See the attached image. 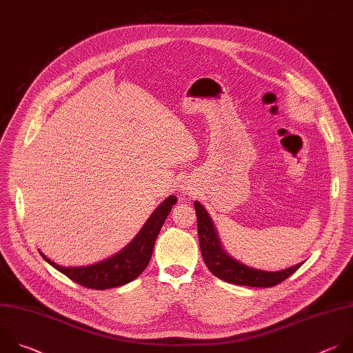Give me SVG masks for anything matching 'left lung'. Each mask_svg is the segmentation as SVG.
I'll return each mask as SVG.
<instances>
[{
    "label": "left lung",
    "mask_w": 353,
    "mask_h": 353,
    "mask_svg": "<svg viewBox=\"0 0 353 353\" xmlns=\"http://www.w3.org/2000/svg\"><path fill=\"white\" fill-rule=\"evenodd\" d=\"M194 208L196 212V227L201 254L205 265L208 266L210 273L217 279H221L230 284L239 285L274 287L283 283L291 274H294L303 265L302 262L281 272H265L245 266L237 259L231 258L223 250L217 231L205 208L198 201L194 202Z\"/></svg>",
    "instance_id": "8db88e82"
}]
</instances>
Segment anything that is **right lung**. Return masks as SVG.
I'll return each mask as SVG.
<instances>
[{
    "label": "right lung",
    "mask_w": 353,
    "mask_h": 353,
    "mask_svg": "<svg viewBox=\"0 0 353 353\" xmlns=\"http://www.w3.org/2000/svg\"><path fill=\"white\" fill-rule=\"evenodd\" d=\"M176 202L177 198L174 195L166 198L154 210L141 231L126 248L99 263L80 268H65L48 259L43 252L40 254L52 268L83 287L108 290L125 285L137 279L148 266L158 234Z\"/></svg>",
    "instance_id": "1"
}]
</instances>
